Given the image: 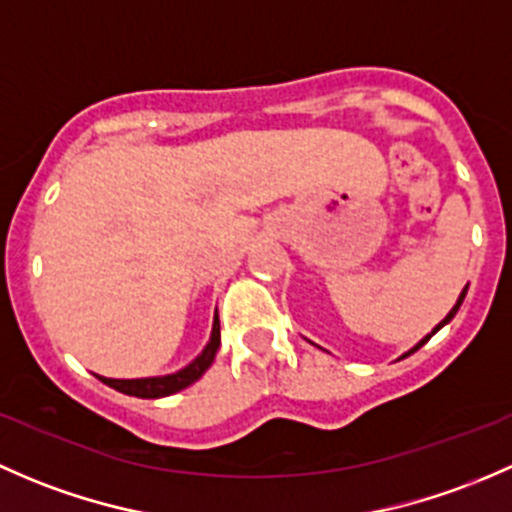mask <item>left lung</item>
<instances>
[{"label": "left lung", "instance_id": "1", "mask_svg": "<svg viewBox=\"0 0 512 512\" xmlns=\"http://www.w3.org/2000/svg\"><path fill=\"white\" fill-rule=\"evenodd\" d=\"M466 291H468V286H466V288H463V291H461V295H458L456 305H453V308L449 310V315H446V318H444V320H441V323H439V325H436V328H434V330H431V333H429V335H426V337H421V340H419V342H416V345L412 347V350H409V352H404V355H402V357H399V360H404V357H407V355H412V352H416V350H419V347H421V345H426V342H429V340H431V335H436V333H439V330H441V328H444V325H446V323H451V320H453V315H456V313H458V308H461L463 298H466Z\"/></svg>", "mask_w": 512, "mask_h": 512}]
</instances>
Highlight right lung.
I'll use <instances>...</instances> for the list:
<instances>
[{
    "label": "right lung",
    "mask_w": 512,
    "mask_h": 512,
    "mask_svg": "<svg viewBox=\"0 0 512 512\" xmlns=\"http://www.w3.org/2000/svg\"><path fill=\"white\" fill-rule=\"evenodd\" d=\"M219 345H221L219 315L214 313V325H212V335H209V342L187 367H182V370L172 374H162V377H138V379H110V377H100L98 374V379L103 384H108V387L118 389V392L130 394V397H140V399L170 397V394L182 392V389H187L189 384L197 382V379L212 367Z\"/></svg>",
    "instance_id": "1"
}]
</instances>
